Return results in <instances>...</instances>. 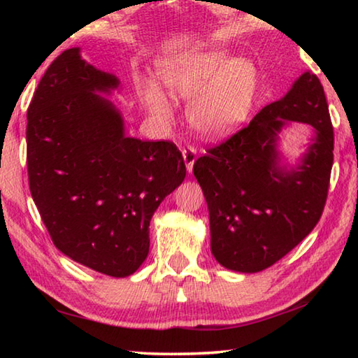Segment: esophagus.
Returning <instances> with one entry per match:
<instances>
[{
	"label": "esophagus",
	"instance_id": "34e87169",
	"mask_svg": "<svg viewBox=\"0 0 358 358\" xmlns=\"http://www.w3.org/2000/svg\"><path fill=\"white\" fill-rule=\"evenodd\" d=\"M181 153H183V161L186 164L187 172H192L194 162H196V159H197V150L194 147H186V148H183Z\"/></svg>",
	"mask_w": 358,
	"mask_h": 358
}]
</instances>
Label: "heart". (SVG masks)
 <instances>
[{"label": "heart", "mask_w": 358, "mask_h": 358, "mask_svg": "<svg viewBox=\"0 0 358 358\" xmlns=\"http://www.w3.org/2000/svg\"><path fill=\"white\" fill-rule=\"evenodd\" d=\"M161 83L175 99L189 101L187 120L203 136L234 131L250 117L260 74L251 58L232 57L224 48H202L169 57L157 68ZM142 104L159 123L172 118V102L155 80L137 87Z\"/></svg>", "instance_id": "1"}]
</instances>
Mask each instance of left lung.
Wrapping results in <instances>:
<instances>
[{
  "mask_svg": "<svg viewBox=\"0 0 358 358\" xmlns=\"http://www.w3.org/2000/svg\"><path fill=\"white\" fill-rule=\"evenodd\" d=\"M292 122L313 129L308 148L289 165L277 148ZM333 166V126L319 78L306 71L284 98L194 162L210 213L211 254L222 266L257 273L316 227Z\"/></svg>",
  "mask_w": 358,
  "mask_h": 358,
  "instance_id": "1",
  "label": "left lung"
}]
</instances>
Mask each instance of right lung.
<instances>
[{"label":"right lung","instance_id":"obj_1","mask_svg":"<svg viewBox=\"0 0 358 358\" xmlns=\"http://www.w3.org/2000/svg\"><path fill=\"white\" fill-rule=\"evenodd\" d=\"M117 76L96 69L80 48L45 71L28 107L29 191L64 256L113 278L134 273L150 250V221L186 177L172 142L128 137L106 96Z\"/></svg>","mask_w":358,"mask_h":358}]
</instances>
